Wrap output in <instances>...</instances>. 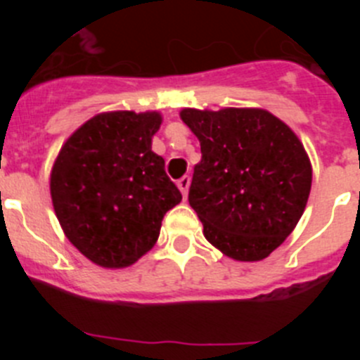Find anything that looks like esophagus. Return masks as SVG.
Instances as JSON below:
<instances>
[{
	"label": "esophagus",
	"mask_w": 360,
	"mask_h": 360,
	"mask_svg": "<svg viewBox=\"0 0 360 360\" xmlns=\"http://www.w3.org/2000/svg\"><path fill=\"white\" fill-rule=\"evenodd\" d=\"M176 186H178V189L182 191L184 198H186V196H187V191H189V186H191V178L186 174V176H182V178H180V180H178Z\"/></svg>",
	"instance_id": "obj_1"
}]
</instances>
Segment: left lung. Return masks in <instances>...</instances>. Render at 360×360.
<instances>
[{"instance_id": "left-lung-1", "label": "left lung", "mask_w": 360, "mask_h": 360, "mask_svg": "<svg viewBox=\"0 0 360 360\" xmlns=\"http://www.w3.org/2000/svg\"><path fill=\"white\" fill-rule=\"evenodd\" d=\"M198 136L189 203L216 249L259 262L294 231L307 207L311 167L287 124L265 110H184Z\"/></svg>"}]
</instances>
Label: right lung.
Listing matches in <instances>:
<instances>
[{
  "instance_id": "obj_1",
  "label": "right lung",
  "mask_w": 360,
  "mask_h": 360,
  "mask_svg": "<svg viewBox=\"0 0 360 360\" xmlns=\"http://www.w3.org/2000/svg\"><path fill=\"white\" fill-rule=\"evenodd\" d=\"M160 122L155 111L101 113L70 136L53 164L57 219L97 265L135 263L157 243L165 212L182 200L164 158L151 151Z\"/></svg>"
}]
</instances>
